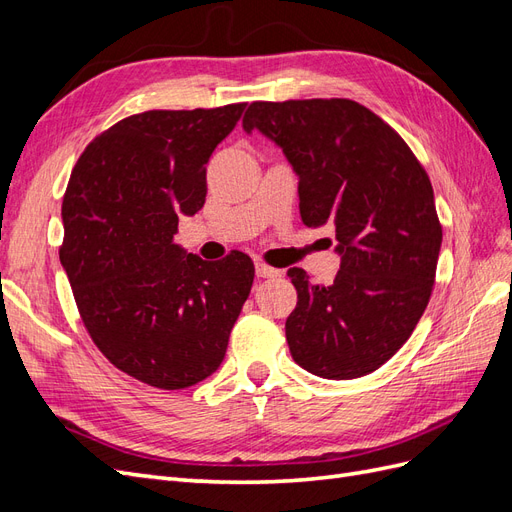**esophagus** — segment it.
<instances>
[{"mask_svg": "<svg viewBox=\"0 0 512 512\" xmlns=\"http://www.w3.org/2000/svg\"><path fill=\"white\" fill-rule=\"evenodd\" d=\"M256 275L260 277V280H269V277H280L282 271L265 265V262H256Z\"/></svg>", "mask_w": 512, "mask_h": 512, "instance_id": "1", "label": "esophagus"}]
</instances>
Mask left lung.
<instances>
[{"label": "left lung", "instance_id": "obj_1", "mask_svg": "<svg viewBox=\"0 0 512 512\" xmlns=\"http://www.w3.org/2000/svg\"><path fill=\"white\" fill-rule=\"evenodd\" d=\"M243 130L282 147L303 224L335 226L342 256L331 286L288 271L299 297L286 320L292 359L327 380L371 374L408 342L436 280L442 226L425 168L389 123L346 98L252 102Z\"/></svg>", "mask_w": 512, "mask_h": 512}]
</instances>
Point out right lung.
Segmentation results:
<instances>
[{
    "label": "right lung",
    "instance_id": "obj_1",
    "mask_svg": "<svg viewBox=\"0 0 512 512\" xmlns=\"http://www.w3.org/2000/svg\"><path fill=\"white\" fill-rule=\"evenodd\" d=\"M243 111L126 117L87 145L68 181L59 260L85 329L117 369L158 389L211 376L250 297V256L207 262L173 241L179 215L203 209L207 162Z\"/></svg>",
    "mask_w": 512,
    "mask_h": 512
}]
</instances>
